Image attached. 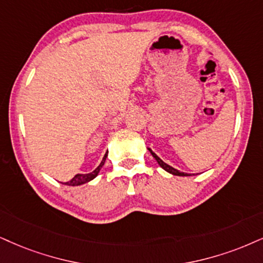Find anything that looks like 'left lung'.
<instances>
[{
  "label": "left lung",
  "instance_id": "obj_1",
  "mask_svg": "<svg viewBox=\"0 0 263 263\" xmlns=\"http://www.w3.org/2000/svg\"><path fill=\"white\" fill-rule=\"evenodd\" d=\"M147 150L151 152V155H152V156H154L155 160L157 161V163L160 164V166H161L162 168H163L164 171L168 172V173L173 174V176H179V177H187V176H190V174H187V173H184V172H180V171H178V170H176V168H173V167H172V166H170V164H167L166 162H163V161H162L161 158L158 157L157 155L155 154V152L152 151L150 147H147Z\"/></svg>",
  "mask_w": 263,
  "mask_h": 263
}]
</instances>
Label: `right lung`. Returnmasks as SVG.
<instances>
[{
  "instance_id": "add662e5",
  "label": "right lung",
  "mask_w": 263,
  "mask_h": 263,
  "mask_svg": "<svg viewBox=\"0 0 263 263\" xmlns=\"http://www.w3.org/2000/svg\"><path fill=\"white\" fill-rule=\"evenodd\" d=\"M107 154H108V152H106L105 156H103V158H102L101 163H100L99 167H97L96 170H93V171L91 172V173H86V174H80V173H79V174H76V176H74V177L72 178V179H70L69 181H67V183H64V184H66V185H69V186H78V185H82V184L87 183V181L92 180L93 178L97 177V174H99V172L101 171L102 166H103V164H105Z\"/></svg>"
}]
</instances>
